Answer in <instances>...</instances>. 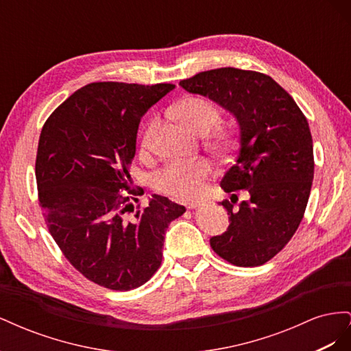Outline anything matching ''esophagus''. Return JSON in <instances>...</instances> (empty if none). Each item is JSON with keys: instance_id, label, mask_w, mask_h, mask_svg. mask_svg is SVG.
<instances>
[{"instance_id": "34e87169", "label": "esophagus", "mask_w": 351, "mask_h": 351, "mask_svg": "<svg viewBox=\"0 0 351 351\" xmlns=\"http://www.w3.org/2000/svg\"><path fill=\"white\" fill-rule=\"evenodd\" d=\"M206 202H202V200H195V202H190V204L187 205L189 209H197V208H202L205 206Z\"/></svg>"}]
</instances>
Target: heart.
<instances>
[{"label":"heart","instance_id":"b5f03b06","mask_svg":"<svg viewBox=\"0 0 351 351\" xmlns=\"http://www.w3.org/2000/svg\"><path fill=\"white\" fill-rule=\"evenodd\" d=\"M173 115L178 117L189 129L204 134L221 120V112L217 105L202 97H189L176 104L169 110ZM158 119H154L146 124L142 134V147L149 149L154 136L158 129ZM230 136L224 130H217L210 136V145L217 151H224L228 146ZM212 174V165L206 159L196 161L171 162L164 167L154 177V186L159 192L177 199H189L197 196L205 186L208 177Z\"/></svg>","mask_w":351,"mask_h":351}]
</instances>
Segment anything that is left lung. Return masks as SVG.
<instances>
[{
	"label": "left lung",
	"instance_id": "1",
	"mask_svg": "<svg viewBox=\"0 0 351 351\" xmlns=\"http://www.w3.org/2000/svg\"><path fill=\"white\" fill-rule=\"evenodd\" d=\"M180 86L217 102L239 123L236 161L221 187L227 193L247 190L250 199L237 208L232 200L221 202L230 226L210 239V247L236 267H259L290 241L306 210L315 169L309 124L290 95L263 73L222 67Z\"/></svg>",
	"mask_w": 351,
	"mask_h": 351
}]
</instances>
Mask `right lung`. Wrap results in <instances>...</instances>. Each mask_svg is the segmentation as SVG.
Wrapping results in <instances>:
<instances>
[{
	"label": "right lung",
	"mask_w": 351,
	"mask_h": 351,
	"mask_svg": "<svg viewBox=\"0 0 351 351\" xmlns=\"http://www.w3.org/2000/svg\"><path fill=\"white\" fill-rule=\"evenodd\" d=\"M176 86L98 82L74 92L39 136V206L62 254L83 277L117 291L161 267L165 231L186 208L154 195L134 210L129 167L141 119ZM132 215L130 216V214Z\"/></svg>",
	"instance_id": "obj_1"
}]
</instances>
